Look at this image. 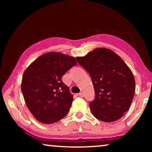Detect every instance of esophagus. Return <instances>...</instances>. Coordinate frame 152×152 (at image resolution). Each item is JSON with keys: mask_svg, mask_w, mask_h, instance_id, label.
Segmentation results:
<instances>
[{"mask_svg": "<svg viewBox=\"0 0 152 152\" xmlns=\"http://www.w3.org/2000/svg\"><path fill=\"white\" fill-rule=\"evenodd\" d=\"M76 95L77 97H83L84 96V94H83L82 93H77Z\"/></svg>", "mask_w": 152, "mask_h": 152, "instance_id": "esophagus-1", "label": "esophagus"}]
</instances>
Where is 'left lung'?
I'll list each match as a JSON object with an SVG mask.
<instances>
[{"label":"left lung","instance_id":"8db88e82","mask_svg":"<svg viewBox=\"0 0 152 152\" xmlns=\"http://www.w3.org/2000/svg\"><path fill=\"white\" fill-rule=\"evenodd\" d=\"M76 59L92 79L95 98L89 106L93 115L106 122L121 118L132 104L136 88L129 66L120 56L105 48H95Z\"/></svg>","mask_w":152,"mask_h":152}]
</instances>
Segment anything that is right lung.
Instances as JSON below:
<instances>
[{
	"mask_svg": "<svg viewBox=\"0 0 152 152\" xmlns=\"http://www.w3.org/2000/svg\"><path fill=\"white\" fill-rule=\"evenodd\" d=\"M76 64L73 57L50 52L35 59L24 71L21 91L25 102L41 123L59 121L69 111L73 96L61 78Z\"/></svg>",
	"mask_w": 152,
	"mask_h": 152,
	"instance_id": "1",
	"label": "right lung"
}]
</instances>
